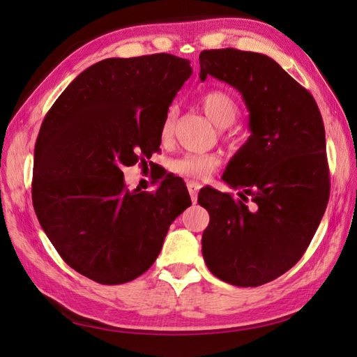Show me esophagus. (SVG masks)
<instances>
[{"mask_svg": "<svg viewBox=\"0 0 357 357\" xmlns=\"http://www.w3.org/2000/svg\"><path fill=\"white\" fill-rule=\"evenodd\" d=\"M200 185L199 182H195V181H190V182H187V188H188V193H190V196H191V200H193V202L196 204V200H197V195H199V190H200Z\"/></svg>", "mask_w": 357, "mask_h": 357, "instance_id": "34e87169", "label": "esophagus"}]
</instances>
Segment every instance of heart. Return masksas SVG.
Masks as SVG:
<instances>
[{
    "instance_id": "heart-1",
    "label": "heart",
    "mask_w": 357,
    "mask_h": 357,
    "mask_svg": "<svg viewBox=\"0 0 357 357\" xmlns=\"http://www.w3.org/2000/svg\"><path fill=\"white\" fill-rule=\"evenodd\" d=\"M200 102H202V108L205 114L209 117V121L220 128L232 125L236 116H238V105H236L235 99L229 93H226V91H208V93L202 96ZM175 119V108H170L161 123V139L164 142H169L172 139ZM218 164H220V160L214 153H185L172 162V170L178 173L179 176L202 181L213 175Z\"/></svg>"
}]
</instances>
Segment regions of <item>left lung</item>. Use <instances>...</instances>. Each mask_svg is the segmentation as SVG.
I'll use <instances>...</instances> for the list:
<instances>
[{"label": "left lung", "instance_id": "left-lung-1", "mask_svg": "<svg viewBox=\"0 0 357 357\" xmlns=\"http://www.w3.org/2000/svg\"><path fill=\"white\" fill-rule=\"evenodd\" d=\"M200 79L225 81L249 109L250 135L222 179L247 202L205 190L202 255L215 278L259 287L294 267L324 215L331 193L321 114L309 91L276 61L234 48L202 51Z\"/></svg>", "mask_w": 357, "mask_h": 357}]
</instances>
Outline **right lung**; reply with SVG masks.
Instances as JSON below:
<instances>
[{
	"mask_svg": "<svg viewBox=\"0 0 357 357\" xmlns=\"http://www.w3.org/2000/svg\"><path fill=\"white\" fill-rule=\"evenodd\" d=\"M191 72L188 60L164 52L105 59L81 72L45 116L34 211L63 261L83 276L102 285L142 276L191 205L176 176L155 193H137L122 172L160 149L162 119Z\"/></svg>",
	"mask_w": 357,
	"mask_h": 357,
	"instance_id": "add662e5",
	"label": "right lung"
}]
</instances>
